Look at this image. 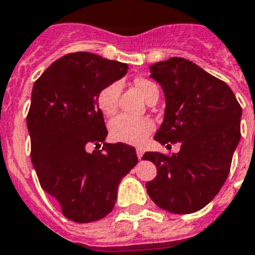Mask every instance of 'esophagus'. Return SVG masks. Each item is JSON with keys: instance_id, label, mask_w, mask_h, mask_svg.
I'll use <instances>...</instances> for the list:
<instances>
[{"instance_id": "obj_1", "label": "esophagus", "mask_w": 255, "mask_h": 255, "mask_svg": "<svg viewBox=\"0 0 255 255\" xmlns=\"http://www.w3.org/2000/svg\"><path fill=\"white\" fill-rule=\"evenodd\" d=\"M136 155H137L139 160H141V157H143V155H144V151L143 149H140V148H137V149H136Z\"/></svg>"}]
</instances>
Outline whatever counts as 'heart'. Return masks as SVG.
<instances>
[{"instance_id":"b5f03b06","label":"heart","mask_w":255,"mask_h":255,"mask_svg":"<svg viewBox=\"0 0 255 255\" xmlns=\"http://www.w3.org/2000/svg\"><path fill=\"white\" fill-rule=\"evenodd\" d=\"M136 87L139 88L141 95L147 99L153 90H157L155 83L148 79L139 78L135 81ZM120 94V85L118 82L110 83L103 87L96 96L98 107L104 115H114L118 108V99ZM153 129L152 120L147 118H133V116L120 115L112 120L110 124V136L118 143L140 145L143 144Z\"/></svg>"}]
</instances>
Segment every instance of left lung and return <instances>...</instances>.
<instances>
[{
  "instance_id": "1",
  "label": "left lung",
  "mask_w": 255,
  "mask_h": 255,
  "mask_svg": "<svg viewBox=\"0 0 255 255\" xmlns=\"http://www.w3.org/2000/svg\"><path fill=\"white\" fill-rule=\"evenodd\" d=\"M149 73L165 96L164 120L155 140L181 147L172 156L144 153L143 160L157 168L147 192L167 212L194 213L225 184L241 139L242 108L225 82L188 59L157 62L149 66Z\"/></svg>"
}]
</instances>
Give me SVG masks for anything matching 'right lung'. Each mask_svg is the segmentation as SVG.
I'll list each match as a JSON object with an SVG mask.
<instances>
[{"mask_svg":"<svg viewBox=\"0 0 255 255\" xmlns=\"http://www.w3.org/2000/svg\"><path fill=\"white\" fill-rule=\"evenodd\" d=\"M127 70L126 63L82 51L51 63L33 86L26 119L31 163L42 189L74 222L106 217L122 178L137 164L135 148L104 141L108 132L96 103L100 90ZM100 142L104 152H87Z\"/></svg>","mask_w":255,"mask_h":255,"instance_id":"add662e5","label":"right lung"}]
</instances>
